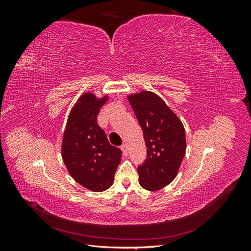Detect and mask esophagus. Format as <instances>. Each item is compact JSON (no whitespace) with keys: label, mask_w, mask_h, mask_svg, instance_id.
Masks as SVG:
<instances>
[{"label":"esophagus","mask_w":251,"mask_h":251,"mask_svg":"<svg viewBox=\"0 0 251 251\" xmlns=\"http://www.w3.org/2000/svg\"><path fill=\"white\" fill-rule=\"evenodd\" d=\"M121 150L124 151V155L126 156L128 154V147H127V143H124L123 146H121Z\"/></svg>","instance_id":"esophagus-1"}]
</instances>
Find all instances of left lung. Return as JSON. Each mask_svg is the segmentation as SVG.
I'll return each instance as SVG.
<instances>
[{
    "mask_svg": "<svg viewBox=\"0 0 251 251\" xmlns=\"http://www.w3.org/2000/svg\"><path fill=\"white\" fill-rule=\"evenodd\" d=\"M142 128L147 159L138 166L139 184L156 192L176 178L186 150L181 120L161 97L150 91L127 96Z\"/></svg>",
    "mask_w": 251,
    "mask_h": 251,
    "instance_id": "8db88e82",
    "label": "left lung"
}]
</instances>
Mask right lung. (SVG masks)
Here are the masks:
<instances>
[{
	"mask_svg": "<svg viewBox=\"0 0 251 251\" xmlns=\"http://www.w3.org/2000/svg\"><path fill=\"white\" fill-rule=\"evenodd\" d=\"M108 95L82 94L72 108L62 142V157L70 176L92 192H103L114 182L121 151L110 144L97 124Z\"/></svg>",
	"mask_w": 251,
	"mask_h": 251,
	"instance_id": "obj_1",
	"label": "right lung"
}]
</instances>
